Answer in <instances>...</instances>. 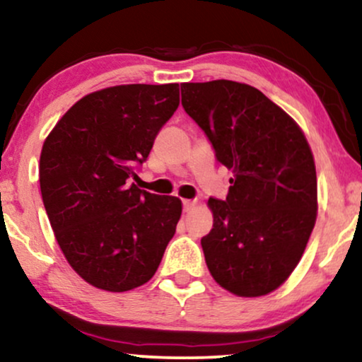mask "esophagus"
<instances>
[{"instance_id": "34e87169", "label": "esophagus", "mask_w": 362, "mask_h": 362, "mask_svg": "<svg viewBox=\"0 0 362 362\" xmlns=\"http://www.w3.org/2000/svg\"><path fill=\"white\" fill-rule=\"evenodd\" d=\"M194 206H196L194 199H182V209H185L186 213H189Z\"/></svg>"}]
</instances>
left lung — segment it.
<instances>
[{
	"mask_svg": "<svg viewBox=\"0 0 362 362\" xmlns=\"http://www.w3.org/2000/svg\"><path fill=\"white\" fill-rule=\"evenodd\" d=\"M181 104L233 173L209 198L202 238L209 274L228 292L260 297L292 274L317 216L314 156L296 120L258 88L231 80L182 83Z\"/></svg>",
	"mask_w": 362,
	"mask_h": 362,
	"instance_id": "obj_1",
	"label": "left lung"
}]
</instances>
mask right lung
I'll return each instance as SVG.
<instances>
[{
	"label": "right lung",
	"mask_w": 362,
	"mask_h": 362,
	"mask_svg": "<svg viewBox=\"0 0 362 362\" xmlns=\"http://www.w3.org/2000/svg\"><path fill=\"white\" fill-rule=\"evenodd\" d=\"M180 105V86L109 87L57 122L40 156V189L70 267L93 287L126 292L153 279L176 233L181 199L129 185Z\"/></svg>",
	"instance_id": "right-lung-1"
}]
</instances>
